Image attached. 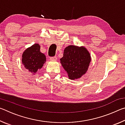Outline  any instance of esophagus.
<instances>
[{
	"mask_svg": "<svg viewBox=\"0 0 125 125\" xmlns=\"http://www.w3.org/2000/svg\"><path fill=\"white\" fill-rule=\"evenodd\" d=\"M56 60H57V57L56 56L55 57H51L50 58V60L51 61H56Z\"/></svg>",
	"mask_w": 125,
	"mask_h": 125,
	"instance_id": "esophagus-1",
	"label": "esophagus"
}]
</instances>
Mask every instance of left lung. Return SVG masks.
Listing matches in <instances>:
<instances>
[{"label": "left lung", "instance_id": "left-lung-1", "mask_svg": "<svg viewBox=\"0 0 125 125\" xmlns=\"http://www.w3.org/2000/svg\"><path fill=\"white\" fill-rule=\"evenodd\" d=\"M91 60L90 53L85 47L69 45L65 48L60 63L69 79L75 80L86 73Z\"/></svg>", "mask_w": 125, "mask_h": 125}]
</instances>
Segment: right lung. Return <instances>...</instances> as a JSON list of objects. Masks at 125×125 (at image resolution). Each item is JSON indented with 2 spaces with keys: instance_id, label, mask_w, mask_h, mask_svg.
Segmentation results:
<instances>
[{
  "instance_id": "add662e5",
  "label": "right lung",
  "mask_w": 125,
  "mask_h": 125,
  "mask_svg": "<svg viewBox=\"0 0 125 125\" xmlns=\"http://www.w3.org/2000/svg\"><path fill=\"white\" fill-rule=\"evenodd\" d=\"M46 61V56L40 51V46L38 43L33 44L22 53V64L32 74L41 69Z\"/></svg>"
}]
</instances>
